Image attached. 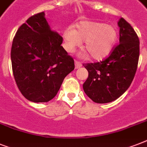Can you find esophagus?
I'll use <instances>...</instances> for the list:
<instances>
[{
	"label": "esophagus",
	"mask_w": 147,
	"mask_h": 147,
	"mask_svg": "<svg viewBox=\"0 0 147 147\" xmlns=\"http://www.w3.org/2000/svg\"><path fill=\"white\" fill-rule=\"evenodd\" d=\"M75 65H76V69H79L80 67L82 66V64L79 61H78V60L75 61Z\"/></svg>",
	"instance_id": "esophagus-1"
}]
</instances>
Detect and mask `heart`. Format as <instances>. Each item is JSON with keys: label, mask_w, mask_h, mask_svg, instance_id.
I'll list each match as a JSON object with an SVG mask.
<instances>
[{"label": "heart", "mask_w": 147, "mask_h": 147, "mask_svg": "<svg viewBox=\"0 0 147 147\" xmlns=\"http://www.w3.org/2000/svg\"><path fill=\"white\" fill-rule=\"evenodd\" d=\"M65 47L73 52L81 41H85V49L93 59L100 60L111 53L116 44L117 34L114 27L103 23L81 21L76 29L66 28L63 32Z\"/></svg>", "instance_id": "b5f03b06"}]
</instances>
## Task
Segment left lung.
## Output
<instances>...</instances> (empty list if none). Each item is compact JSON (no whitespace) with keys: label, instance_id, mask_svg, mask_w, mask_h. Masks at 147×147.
<instances>
[{"label":"left lung","instance_id":"obj_1","mask_svg":"<svg viewBox=\"0 0 147 147\" xmlns=\"http://www.w3.org/2000/svg\"><path fill=\"white\" fill-rule=\"evenodd\" d=\"M119 43L105 59L83 64L88 77L83 84L85 94L94 102H111L130 87L137 71L140 40L131 25L121 17Z\"/></svg>","mask_w":147,"mask_h":147}]
</instances>
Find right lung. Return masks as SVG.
I'll return each instance as SVG.
<instances>
[{
	"label": "right lung",
	"instance_id": "right-lung-1",
	"mask_svg": "<svg viewBox=\"0 0 147 147\" xmlns=\"http://www.w3.org/2000/svg\"><path fill=\"white\" fill-rule=\"evenodd\" d=\"M62 37L51 30L44 12L33 15L17 30L11 47V63L20 92L33 102H48L56 95L73 58L61 46Z\"/></svg>",
	"mask_w": 147,
	"mask_h": 147
}]
</instances>
